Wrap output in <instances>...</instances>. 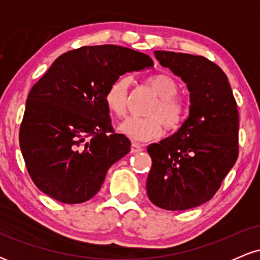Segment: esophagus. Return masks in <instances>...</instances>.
I'll use <instances>...</instances> for the list:
<instances>
[{
    "label": "esophagus",
    "mask_w": 260,
    "mask_h": 260,
    "mask_svg": "<svg viewBox=\"0 0 260 260\" xmlns=\"http://www.w3.org/2000/svg\"><path fill=\"white\" fill-rule=\"evenodd\" d=\"M143 150V147L139 144V143H132L131 144V153H139V151Z\"/></svg>",
    "instance_id": "34e87169"
}]
</instances>
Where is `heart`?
Instances as JSON below:
<instances>
[{
	"mask_svg": "<svg viewBox=\"0 0 260 260\" xmlns=\"http://www.w3.org/2000/svg\"><path fill=\"white\" fill-rule=\"evenodd\" d=\"M129 78L117 77L107 85L104 101L110 112L122 117L127 112ZM147 84L157 95L156 103L149 110L150 117H128L120 124V132L137 142H147L159 138L166 129L175 131L181 127L187 115V106L177 95L178 83L165 73L148 77Z\"/></svg>",
	"mask_w": 260,
	"mask_h": 260,
	"instance_id": "heart-1",
	"label": "heart"
}]
</instances>
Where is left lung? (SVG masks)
I'll list each match as a JSON object with an SVG mask.
<instances>
[{
	"instance_id": "8db88e82",
	"label": "left lung",
	"mask_w": 260,
	"mask_h": 260,
	"mask_svg": "<svg viewBox=\"0 0 260 260\" xmlns=\"http://www.w3.org/2000/svg\"><path fill=\"white\" fill-rule=\"evenodd\" d=\"M189 90V116L174 136L148 147L149 199L166 210L210 201L238 157V110L226 74L203 56L155 51Z\"/></svg>"
}]
</instances>
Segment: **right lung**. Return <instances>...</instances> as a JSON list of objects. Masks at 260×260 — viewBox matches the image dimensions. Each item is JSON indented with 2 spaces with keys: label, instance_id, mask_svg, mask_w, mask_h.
Wrapping results in <instances>:
<instances>
[{
  "label": "right lung",
  "instance_id": "right-lung-1",
  "mask_svg": "<svg viewBox=\"0 0 260 260\" xmlns=\"http://www.w3.org/2000/svg\"><path fill=\"white\" fill-rule=\"evenodd\" d=\"M153 66L148 55L128 47L83 46L59 56L32 85L19 145L41 192L66 204L99 192L107 170L131 150L129 139L111 124L104 101L107 85Z\"/></svg>",
  "mask_w": 260,
  "mask_h": 260
}]
</instances>
